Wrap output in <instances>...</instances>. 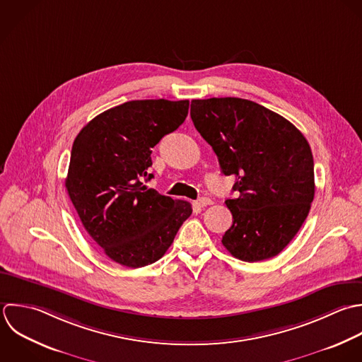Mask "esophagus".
I'll use <instances>...</instances> for the list:
<instances>
[{"mask_svg": "<svg viewBox=\"0 0 362 362\" xmlns=\"http://www.w3.org/2000/svg\"><path fill=\"white\" fill-rule=\"evenodd\" d=\"M210 204H213V202H211V199H209V197H202V199H199V200L196 202V206H197V207H206V206H210Z\"/></svg>", "mask_w": 362, "mask_h": 362, "instance_id": "1", "label": "esophagus"}]
</instances>
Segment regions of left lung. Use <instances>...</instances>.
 Listing matches in <instances>:
<instances>
[{
  "mask_svg": "<svg viewBox=\"0 0 362 362\" xmlns=\"http://www.w3.org/2000/svg\"><path fill=\"white\" fill-rule=\"evenodd\" d=\"M190 117L221 172L237 177L238 197L226 200L233 226L223 245L245 262L276 257L300 230L315 197L308 139L282 115L237 97L192 100Z\"/></svg>",
  "mask_w": 362,
  "mask_h": 362,
  "instance_id": "1",
  "label": "left lung"
}]
</instances>
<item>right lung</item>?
Returning a JSON list of instances; mask_svg holds the SVG:
<instances>
[{"mask_svg":"<svg viewBox=\"0 0 362 362\" xmlns=\"http://www.w3.org/2000/svg\"><path fill=\"white\" fill-rule=\"evenodd\" d=\"M189 100H134L94 117L73 142L69 197L88 235L114 262L141 268L160 259L192 214L183 200L144 185L152 148L177 129Z\"/></svg>","mask_w":362,"mask_h":362,"instance_id":"obj_1","label":"right lung"}]
</instances>
